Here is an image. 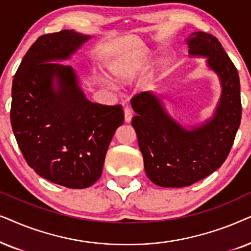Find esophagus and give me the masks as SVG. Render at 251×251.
Instances as JSON below:
<instances>
[{"instance_id":"esophagus-1","label":"esophagus","mask_w":251,"mask_h":251,"mask_svg":"<svg viewBox=\"0 0 251 251\" xmlns=\"http://www.w3.org/2000/svg\"><path fill=\"white\" fill-rule=\"evenodd\" d=\"M124 115H125V122L126 123H131L133 113H132V110L129 109L128 106H126V108L124 109Z\"/></svg>"}]
</instances>
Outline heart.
<instances>
[{"label": "heart", "mask_w": 251, "mask_h": 251, "mask_svg": "<svg viewBox=\"0 0 251 251\" xmlns=\"http://www.w3.org/2000/svg\"><path fill=\"white\" fill-rule=\"evenodd\" d=\"M149 63V53L140 51L113 61L109 66V72L113 81L126 85L134 81L142 73H145Z\"/></svg>", "instance_id": "1"}]
</instances>
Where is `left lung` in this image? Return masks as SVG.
<instances>
[{"label":"left lung","instance_id":"left-lung-1","mask_svg":"<svg viewBox=\"0 0 251 251\" xmlns=\"http://www.w3.org/2000/svg\"><path fill=\"white\" fill-rule=\"evenodd\" d=\"M186 43L189 56L206 58L208 69L219 78L222 94L211 118L187 128L168 112L160 95L145 92L131 101L147 176L168 188L190 186L219 169L241 122L239 73L223 46L204 32L189 34Z\"/></svg>","mask_w":251,"mask_h":251}]
</instances>
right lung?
Wrapping results in <instances>:
<instances>
[{"mask_svg": "<svg viewBox=\"0 0 251 251\" xmlns=\"http://www.w3.org/2000/svg\"><path fill=\"white\" fill-rule=\"evenodd\" d=\"M91 38L73 29L40 36L12 81L10 118L23 156L40 176L75 189L98 181L124 123L122 106L88 101L76 72L62 64Z\"/></svg>", "mask_w": 251, "mask_h": 251, "instance_id": "add662e5", "label": "right lung"}]
</instances>
